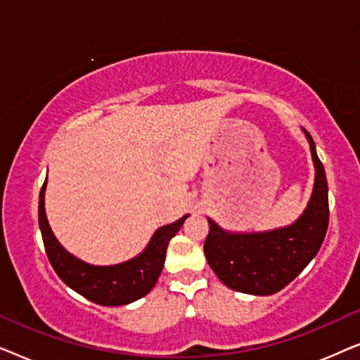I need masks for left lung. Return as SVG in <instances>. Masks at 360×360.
<instances>
[{"label": "left lung", "mask_w": 360, "mask_h": 360, "mask_svg": "<svg viewBox=\"0 0 360 360\" xmlns=\"http://www.w3.org/2000/svg\"><path fill=\"white\" fill-rule=\"evenodd\" d=\"M303 132L311 150L314 185L307 208L295 223L264 233H231L208 218L206 260L231 290L260 297L277 293L302 274L321 248L329 223L328 181L316 146L308 131Z\"/></svg>", "instance_id": "obj_1"}]
</instances>
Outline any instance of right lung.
I'll use <instances>...</instances> for the list:
<instances>
[{"label":"right lung","mask_w":360,"mask_h":360,"mask_svg":"<svg viewBox=\"0 0 360 360\" xmlns=\"http://www.w3.org/2000/svg\"><path fill=\"white\" fill-rule=\"evenodd\" d=\"M46 185L47 180L39 195V228L49 262L62 282L82 297L103 307H121L146 297L154 288L164 269L170 239L179 233L190 214L157 229L146 249L136 257L115 265H91L68 252L53 236L44 206Z\"/></svg>","instance_id":"obj_1"}]
</instances>
